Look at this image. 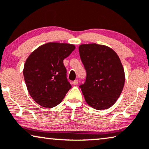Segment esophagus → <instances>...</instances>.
<instances>
[{
  "instance_id": "1",
  "label": "esophagus",
  "mask_w": 149,
  "mask_h": 149,
  "mask_svg": "<svg viewBox=\"0 0 149 149\" xmlns=\"http://www.w3.org/2000/svg\"><path fill=\"white\" fill-rule=\"evenodd\" d=\"M77 84H78V81H77V79H75V80L73 81V84H74V85H77Z\"/></svg>"
}]
</instances>
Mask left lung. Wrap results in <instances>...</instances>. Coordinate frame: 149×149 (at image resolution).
Here are the masks:
<instances>
[{"label":"left lung","mask_w":149,"mask_h":149,"mask_svg":"<svg viewBox=\"0 0 149 149\" xmlns=\"http://www.w3.org/2000/svg\"><path fill=\"white\" fill-rule=\"evenodd\" d=\"M79 53L86 72L79 86L86 102L97 110L109 109L120 96L125 83L124 70L113 50L97 44L81 45Z\"/></svg>","instance_id":"left-lung-1"}]
</instances>
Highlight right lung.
Returning <instances> with one entry per match:
<instances>
[{
    "mask_svg": "<svg viewBox=\"0 0 149 149\" xmlns=\"http://www.w3.org/2000/svg\"><path fill=\"white\" fill-rule=\"evenodd\" d=\"M75 49L74 45L49 42L39 47L25 63L24 74L27 88L38 104L47 108L58 105L72 86L63 64Z\"/></svg>",
    "mask_w": 149,
    "mask_h": 149,
    "instance_id": "obj_1",
    "label": "right lung"
}]
</instances>
